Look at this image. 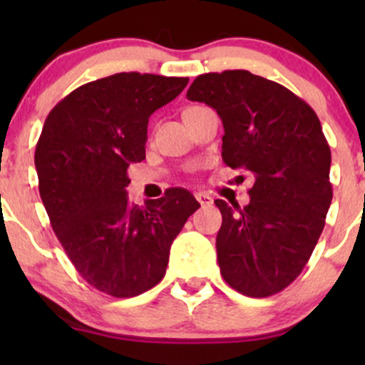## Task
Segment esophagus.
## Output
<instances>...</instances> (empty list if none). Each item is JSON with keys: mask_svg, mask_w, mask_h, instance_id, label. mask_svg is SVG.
<instances>
[{"mask_svg": "<svg viewBox=\"0 0 365 365\" xmlns=\"http://www.w3.org/2000/svg\"><path fill=\"white\" fill-rule=\"evenodd\" d=\"M195 199L199 200L200 206H211V204H212V197L206 194V192H197Z\"/></svg>", "mask_w": 365, "mask_h": 365, "instance_id": "1", "label": "esophagus"}]
</instances>
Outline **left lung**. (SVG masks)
Returning <instances> with one entry per match:
<instances>
[{"instance_id": "1", "label": "left lung", "mask_w": 365, "mask_h": 365, "mask_svg": "<svg viewBox=\"0 0 365 365\" xmlns=\"http://www.w3.org/2000/svg\"><path fill=\"white\" fill-rule=\"evenodd\" d=\"M187 99L223 121V161L254 175L245 207L216 199V237L225 282L247 297L274 295L302 273L333 199L331 150L321 121L282 83L247 70L199 75Z\"/></svg>"}]
</instances>
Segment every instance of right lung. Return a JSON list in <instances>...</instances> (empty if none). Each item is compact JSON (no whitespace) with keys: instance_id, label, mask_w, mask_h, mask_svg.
I'll return each instance as SVG.
<instances>
[{"instance_id":"right-lung-1","label":"right lung","mask_w":365,"mask_h":365,"mask_svg":"<svg viewBox=\"0 0 365 365\" xmlns=\"http://www.w3.org/2000/svg\"><path fill=\"white\" fill-rule=\"evenodd\" d=\"M187 77L115 73L83 83L49 111L36 148L39 194L78 274L116 299L161 282L170 247L200 207L185 188L128 202L130 163L145 159L149 116L185 89Z\"/></svg>"}]
</instances>
